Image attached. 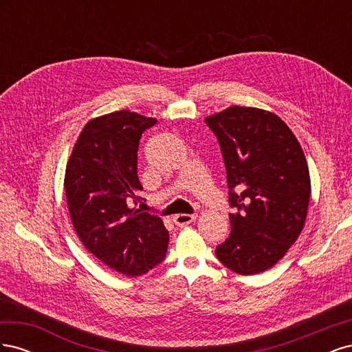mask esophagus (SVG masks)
<instances>
[{"instance_id":"esophagus-1","label":"esophagus","mask_w":352,"mask_h":352,"mask_svg":"<svg viewBox=\"0 0 352 352\" xmlns=\"http://www.w3.org/2000/svg\"><path fill=\"white\" fill-rule=\"evenodd\" d=\"M195 219H197V214H176L173 217V221L176 226L182 228V226L189 225V223H192Z\"/></svg>"}]
</instances>
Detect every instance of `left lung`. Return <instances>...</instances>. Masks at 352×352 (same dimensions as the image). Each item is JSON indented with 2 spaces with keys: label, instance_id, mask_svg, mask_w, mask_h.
I'll list each match as a JSON object with an SVG mask.
<instances>
[{
  "label": "left lung",
  "instance_id": "1",
  "mask_svg": "<svg viewBox=\"0 0 352 352\" xmlns=\"http://www.w3.org/2000/svg\"><path fill=\"white\" fill-rule=\"evenodd\" d=\"M206 123L219 141L235 210L216 257L235 273H261L304 228L311 184L302 148L280 117L265 110L233 105Z\"/></svg>",
  "mask_w": 352,
  "mask_h": 352
}]
</instances>
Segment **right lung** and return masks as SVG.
<instances>
[{
	"instance_id": "add662e5",
	"label": "right lung",
	"mask_w": 352,
	"mask_h": 352,
	"mask_svg": "<svg viewBox=\"0 0 352 352\" xmlns=\"http://www.w3.org/2000/svg\"><path fill=\"white\" fill-rule=\"evenodd\" d=\"M155 123L127 110L88 122L65 176L69 212L80 242L105 265L131 278L162 263L168 245L162 219L129 208V201L136 202L142 190L140 140Z\"/></svg>"
}]
</instances>
